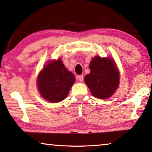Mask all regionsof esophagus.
<instances>
[{
	"label": "esophagus",
	"mask_w": 152,
	"mask_h": 152,
	"mask_svg": "<svg viewBox=\"0 0 152 152\" xmlns=\"http://www.w3.org/2000/svg\"><path fill=\"white\" fill-rule=\"evenodd\" d=\"M78 80H79V81H80V82H83V81L84 78H83V75H79L78 76Z\"/></svg>",
	"instance_id": "esophagus-1"
}]
</instances>
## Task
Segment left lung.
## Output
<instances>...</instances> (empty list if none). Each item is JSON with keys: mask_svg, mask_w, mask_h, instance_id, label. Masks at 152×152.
<instances>
[{"mask_svg": "<svg viewBox=\"0 0 152 152\" xmlns=\"http://www.w3.org/2000/svg\"><path fill=\"white\" fill-rule=\"evenodd\" d=\"M90 74L85 82L97 98L106 99L114 94L119 82V74L111 58L96 56L90 63Z\"/></svg>", "mask_w": 152, "mask_h": 152, "instance_id": "left-lung-1", "label": "left lung"}]
</instances>
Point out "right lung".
<instances>
[{
  "label": "right lung",
  "instance_id": "right-lung-1",
  "mask_svg": "<svg viewBox=\"0 0 152 152\" xmlns=\"http://www.w3.org/2000/svg\"><path fill=\"white\" fill-rule=\"evenodd\" d=\"M75 77L60 59L48 63L37 78V87L42 96L50 102H58L68 95Z\"/></svg>",
  "mask_w": 152,
  "mask_h": 152
}]
</instances>
